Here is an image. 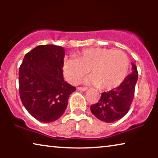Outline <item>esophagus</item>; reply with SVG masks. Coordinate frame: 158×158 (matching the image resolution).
<instances>
[{
	"mask_svg": "<svg viewBox=\"0 0 158 158\" xmlns=\"http://www.w3.org/2000/svg\"><path fill=\"white\" fill-rule=\"evenodd\" d=\"M77 90H81V91H86L87 90V88H83V87H78Z\"/></svg>",
	"mask_w": 158,
	"mask_h": 158,
	"instance_id": "1",
	"label": "esophagus"
}]
</instances>
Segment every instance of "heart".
Returning a JSON list of instances; mask_svg holds the SVG:
<instances>
[{
  "label": "heart",
  "mask_w": 158,
  "mask_h": 158,
  "mask_svg": "<svg viewBox=\"0 0 158 158\" xmlns=\"http://www.w3.org/2000/svg\"><path fill=\"white\" fill-rule=\"evenodd\" d=\"M129 68L127 55L121 50L106 48L83 49L77 58H68L64 62L63 73L70 83L76 84L90 72L91 75L84 83L101 89L117 87L126 78Z\"/></svg>",
  "instance_id": "1"
}]
</instances>
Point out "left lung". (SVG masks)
<instances>
[{
    "mask_svg": "<svg viewBox=\"0 0 158 158\" xmlns=\"http://www.w3.org/2000/svg\"><path fill=\"white\" fill-rule=\"evenodd\" d=\"M132 73L115 89L101 94L100 100L90 106L92 114L102 122L111 123L119 120L129 111L135 96L138 79L137 67L131 63Z\"/></svg>",
    "mask_w": 158,
    "mask_h": 158,
    "instance_id": "obj_1",
    "label": "left lung"
}]
</instances>
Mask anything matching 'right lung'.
Returning <instances> with one entry per match:
<instances>
[{
  "mask_svg": "<svg viewBox=\"0 0 158 158\" xmlns=\"http://www.w3.org/2000/svg\"><path fill=\"white\" fill-rule=\"evenodd\" d=\"M65 52L54 44L40 45L24 56L19 71V94L28 112L41 122L58 119L76 88L64 81Z\"/></svg>",
  "mask_w": 158,
  "mask_h": 158,
  "instance_id": "add662e5",
  "label": "right lung"
}]
</instances>
